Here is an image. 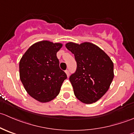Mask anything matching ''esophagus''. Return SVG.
<instances>
[{"instance_id": "34e87169", "label": "esophagus", "mask_w": 134, "mask_h": 134, "mask_svg": "<svg viewBox=\"0 0 134 134\" xmlns=\"http://www.w3.org/2000/svg\"><path fill=\"white\" fill-rule=\"evenodd\" d=\"M65 73L67 74V76L69 77V70H66Z\"/></svg>"}]
</instances>
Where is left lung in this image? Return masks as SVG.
I'll list each match as a JSON object with an SVG mask.
<instances>
[{"label":"left lung","mask_w":134,"mask_h":134,"mask_svg":"<svg viewBox=\"0 0 134 134\" xmlns=\"http://www.w3.org/2000/svg\"><path fill=\"white\" fill-rule=\"evenodd\" d=\"M74 54L77 67L69 80L77 98L85 104L97 102L108 90L114 77L113 63L98 46L89 42L65 44Z\"/></svg>","instance_id":"1"}]
</instances>
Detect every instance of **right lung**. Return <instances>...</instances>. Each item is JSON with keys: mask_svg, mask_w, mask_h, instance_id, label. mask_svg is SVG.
I'll list each match as a JSON object with an SVG mask.
<instances>
[{"mask_svg": "<svg viewBox=\"0 0 134 134\" xmlns=\"http://www.w3.org/2000/svg\"><path fill=\"white\" fill-rule=\"evenodd\" d=\"M62 43L41 41L32 44L19 62V75L26 92L40 102L58 95L67 75L59 68L56 53Z\"/></svg>", "mask_w": 134, "mask_h": 134, "instance_id": "1", "label": "right lung"}]
</instances>
